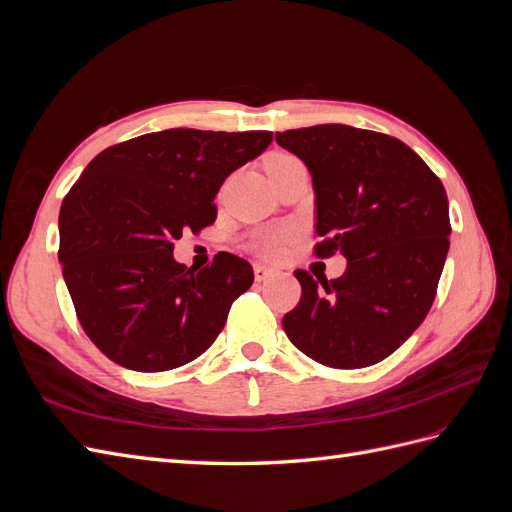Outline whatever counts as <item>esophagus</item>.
Returning a JSON list of instances; mask_svg holds the SVG:
<instances>
[{
	"mask_svg": "<svg viewBox=\"0 0 512 512\" xmlns=\"http://www.w3.org/2000/svg\"><path fill=\"white\" fill-rule=\"evenodd\" d=\"M273 275H275L273 269H269L265 265H254V280L256 282H267L269 277H273Z\"/></svg>",
	"mask_w": 512,
	"mask_h": 512,
	"instance_id": "34e87169",
	"label": "esophagus"
}]
</instances>
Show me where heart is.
Masks as SVG:
<instances>
[{"instance_id":"b5f03b06","label":"heart","mask_w":512,"mask_h":512,"mask_svg":"<svg viewBox=\"0 0 512 512\" xmlns=\"http://www.w3.org/2000/svg\"><path fill=\"white\" fill-rule=\"evenodd\" d=\"M284 160H292V156H286V153H275L273 158H269L267 164L273 162H284ZM294 239V230L284 226V228H271V230H262L256 232L250 241V250L260 256V258H269L275 260L284 254L286 243H290Z\"/></svg>"}]
</instances>
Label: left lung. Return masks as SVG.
Returning <instances> with one entry per match:
<instances>
[{
    "label": "left lung",
    "instance_id": "left-lung-1",
    "mask_svg": "<svg viewBox=\"0 0 512 512\" xmlns=\"http://www.w3.org/2000/svg\"><path fill=\"white\" fill-rule=\"evenodd\" d=\"M301 158L316 192L318 258L342 252L346 273L294 271L301 301L282 320L290 342L335 369L380 363L418 329L436 299L448 254L442 181L389 134L324 123L277 132Z\"/></svg>",
    "mask_w": 512,
    "mask_h": 512
}]
</instances>
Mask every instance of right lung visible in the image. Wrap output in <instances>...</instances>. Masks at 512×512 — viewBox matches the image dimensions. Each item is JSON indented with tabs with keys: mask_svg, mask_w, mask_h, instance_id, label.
I'll return each mask as SVG.
<instances>
[{
	"mask_svg": "<svg viewBox=\"0 0 512 512\" xmlns=\"http://www.w3.org/2000/svg\"><path fill=\"white\" fill-rule=\"evenodd\" d=\"M273 141L267 130L173 128L130 138L87 164L59 209V262L83 331L134 371L194 361L254 282L247 260L220 252L205 269L173 258L175 239L218 218L224 179Z\"/></svg>",
	"mask_w": 512,
	"mask_h": 512,
	"instance_id": "add662e5",
	"label": "right lung"
}]
</instances>
